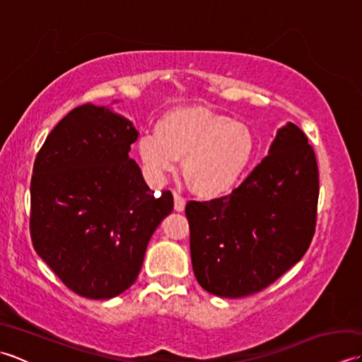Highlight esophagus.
<instances>
[{"label":"esophagus","instance_id":"1","mask_svg":"<svg viewBox=\"0 0 362 362\" xmlns=\"http://www.w3.org/2000/svg\"><path fill=\"white\" fill-rule=\"evenodd\" d=\"M185 204H187L185 197H182L180 194L174 193V209H175V211H183V210H185Z\"/></svg>","mask_w":362,"mask_h":362}]
</instances>
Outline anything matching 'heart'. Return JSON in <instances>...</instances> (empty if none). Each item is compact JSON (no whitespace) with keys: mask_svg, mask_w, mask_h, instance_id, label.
Here are the masks:
<instances>
[{"mask_svg":"<svg viewBox=\"0 0 362 362\" xmlns=\"http://www.w3.org/2000/svg\"><path fill=\"white\" fill-rule=\"evenodd\" d=\"M255 138L247 124L226 115L183 107L166 112L156 124V136L138 143L144 168L156 177L174 171L182 160V175L197 196L213 199L232 189L250 163Z\"/></svg>","mask_w":362,"mask_h":362,"instance_id":"b5f03b06","label":"heart"}]
</instances>
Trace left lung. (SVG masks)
<instances>
[{
	"label": "left lung",
	"instance_id": "1",
	"mask_svg": "<svg viewBox=\"0 0 362 362\" xmlns=\"http://www.w3.org/2000/svg\"><path fill=\"white\" fill-rule=\"evenodd\" d=\"M319 169L288 122L261 163L228 196L189 201V249L199 284L219 297L263 291L302 259L316 232Z\"/></svg>",
	"mask_w": 362,
	"mask_h": 362
}]
</instances>
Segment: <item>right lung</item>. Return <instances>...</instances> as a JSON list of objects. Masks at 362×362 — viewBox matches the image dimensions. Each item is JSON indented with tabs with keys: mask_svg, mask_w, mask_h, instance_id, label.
<instances>
[{
	"mask_svg": "<svg viewBox=\"0 0 362 362\" xmlns=\"http://www.w3.org/2000/svg\"><path fill=\"white\" fill-rule=\"evenodd\" d=\"M138 132L104 107H76L46 136L30 179V240L74 294L119 296L135 283L152 233L174 209L129 157Z\"/></svg>",
	"mask_w": 362,
	"mask_h": 362,
	"instance_id": "right-lung-1",
	"label": "right lung"
}]
</instances>
